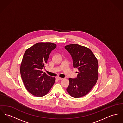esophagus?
<instances>
[{
    "label": "esophagus",
    "instance_id": "1",
    "mask_svg": "<svg viewBox=\"0 0 123 123\" xmlns=\"http://www.w3.org/2000/svg\"><path fill=\"white\" fill-rule=\"evenodd\" d=\"M56 79H57L58 81H60V80H62L63 79L62 78H61V77H57L56 78Z\"/></svg>",
    "mask_w": 123,
    "mask_h": 123
}]
</instances>
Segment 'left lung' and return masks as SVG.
<instances>
[{"label": "left lung", "instance_id": "left-lung-1", "mask_svg": "<svg viewBox=\"0 0 123 123\" xmlns=\"http://www.w3.org/2000/svg\"><path fill=\"white\" fill-rule=\"evenodd\" d=\"M70 54L74 68L79 72L75 78H69L67 88L69 94L75 98L86 95L97 82L98 63L97 59L90 49L78 44H70L65 47Z\"/></svg>", "mask_w": 123, "mask_h": 123}]
</instances>
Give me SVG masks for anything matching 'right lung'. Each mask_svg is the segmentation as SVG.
Instances as JSON below:
<instances>
[{"mask_svg": "<svg viewBox=\"0 0 123 123\" xmlns=\"http://www.w3.org/2000/svg\"><path fill=\"white\" fill-rule=\"evenodd\" d=\"M56 47L51 42H39L25 52L20 66L21 76L26 89L34 96L46 95L55 82V77L48 75L42 69Z\"/></svg>", "mask_w": 123, "mask_h": 123, "instance_id": "add662e5", "label": "right lung"}]
</instances>
